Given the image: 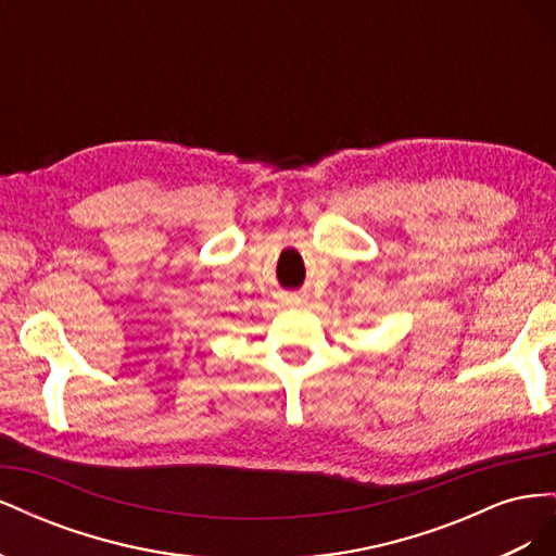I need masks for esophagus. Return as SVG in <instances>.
Listing matches in <instances>:
<instances>
[{
	"mask_svg": "<svg viewBox=\"0 0 556 556\" xmlns=\"http://www.w3.org/2000/svg\"><path fill=\"white\" fill-rule=\"evenodd\" d=\"M285 304H288V306H304L306 296L304 294H288V296H285Z\"/></svg>",
	"mask_w": 556,
	"mask_h": 556,
	"instance_id": "34e87169",
	"label": "esophagus"
}]
</instances>
